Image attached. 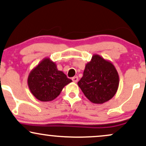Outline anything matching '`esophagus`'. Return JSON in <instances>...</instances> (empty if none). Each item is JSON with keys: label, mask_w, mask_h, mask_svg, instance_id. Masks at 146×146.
I'll return each mask as SVG.
<instances>
[{"label": "esophagus", "mask_w": 146, "mask_h": 146, "mask_svg": "<svg viewBox=\"0 0 146 146\" xmlns=\"http://www.w3.org/2000/svg\"><path fill=\"white\" fill-rule=\"evenodd\" d=\"M72 80H73V82H75V83L77 82V81H78V77L75 76V77H72Z\"/></svg>", "instance_id": "esophagus-1"}]
</instances>
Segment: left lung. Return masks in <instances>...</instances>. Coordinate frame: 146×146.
I'll use <instances>...</instances> for the list:
<instances>
[{"label": "left lung", "instance_id": "8db88e82", "mask_svg": "<svg viewBox=\"0 0 146 146\" xmlns=\"http://www.w3.org/2000/svg\"><path fill=\"white\" fill-rule=\"evenodd\" d=\"M119 77L111 62L95 54L86 65L84 75L77 84L86 97L95 104H103L117 91Z\"/></svg>", "mask_w": 146, "mask_h": 146}]
</instances>
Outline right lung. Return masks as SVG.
Returning <instances> with one entry per match:
<instances>
[{
	"label": "right lung",
	"instance_id": "add662e5",
	"mask_svg": "<svg viewBox=\"0 0 146 146\" xmlns=\"http://www.w3.org/2000/svg\"><path fill=\"white\" fill-rule=\"evenodd\" d=\"M72 82L63 72L58 71L56 64L45 58L29 73L27 83L32 94L42 102L56 98L66 85Z\"/></svg>",
	"mask_w": 146,
	"mask_h": 146
}]
</instances>
